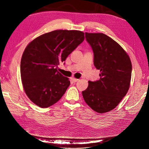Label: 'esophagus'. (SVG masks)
<instances>
[{
    "instance_id": "esophagus-1",
    "label": "esophagus",
    "mask_w": 149,
    "mask_h": 149,
    "mask_svg": "<svg viewBox=\"0 0 149 149\" xmlns=\"http://www.w3.org/2000/svg\"><path fill=\"white\" fill-rule=\"evenodd\" d=\"M72 80L74 82V83H76V82H77L79 81L78 79H76V78H72Z\"/></svg>"
}]
</instances>
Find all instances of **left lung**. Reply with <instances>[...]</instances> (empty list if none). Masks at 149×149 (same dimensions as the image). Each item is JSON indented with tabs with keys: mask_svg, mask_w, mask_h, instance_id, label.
<instances>
[{
	"mask_svg": "<svg viewBox=\"0 0 149 149\" xmlns=\"http://www.w3.org/2000/svg\"><path fill=\"white\" fill-rule=\"evenodd\" d=\"M92 48L93 63L100 70V79L88 81L82 91L84 100L95 111L104 113L118 106L130 86L132 64L122 47L103 33H85Z\"/></svg>",
	"mask_w": 149,
	"mask_h": 149,
	"instance_id": "obj_1",
	"label": "left lung"
}]
</instances>
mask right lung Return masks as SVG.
Instances as JSON below:
<instances>
[{
    "instance_id": "obj_1",
    "label": "right lung",
    "mask_w": 149,
    "mask_h": 149,
    "mask_svg": "<svg viewBox=\"0 0 149 149\" xmlns=\"http://www.w3.org/2000/svg\"><path fill=\"white\" fill-rule=\"evenodd\" d=\"M84 34L76 30L53 31L37 37L25 49L22 82L27 97L38 106H51L65 93L70 82L57 68L83 42Z\"/></svg>"
}]
</instances>
